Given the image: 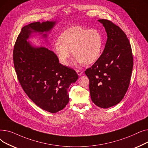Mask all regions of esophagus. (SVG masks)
I'll return each instance as SVG.
<instances>
[{
    "label": "esophagus",
    "mask_w": 148,
    "mask_h": 148,
    "mask_svg": "<svg viewBox=\"0 0 148 148\" xmlns=\"http://www.w3.org/2000/svg\"><path fill=\"white\" fill-rule=\"evenodd\" d=\"M76 72H77V74H78L79 75H82L83 74V72L81 71H80V70H77Z\"/></svg>",
    "instance_id": "34e87169"
}]
</instances>
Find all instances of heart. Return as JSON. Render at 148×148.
Returning a JSON list of instances; mask_svg holds the SVG:
<instances>
[{
  "label": "heart",
  "instance_id": "heart-1",
  "mask_svg": "<svg viewBox=\"0 0 148 148\" xmlns=\"http://www.w3.org/2000/svg\"><path fill=\"white\" fill-rule=\"evenodd\" d=\"M103 45V37L98 29L73 26L61 34L59 40L53 43V49L63 65H68L71 51L78 63L90 65L99 59Z\"/></svg>",
  "mask_w": 148,
  "mask_h": 148
}]
</instances>
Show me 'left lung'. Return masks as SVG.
I'll return each mask as SVG.
<instances>
[{"label":"left lung","instance_id":"obj_1","mask_svg":"<svg viewBox=\"0 0 148 148\" xmlns=\"http://www.w3.org/2000/svg\"><path fill=\"white\" fill-rule=\"evenodd\" d=\"M98 21L105 27L107 40L103 53L85 74L89 80L93 103L107 108L118 104L125 96L133 71V57L123 31L110 20Z\"/></svg>","mask_w":148,"mask_h":148}]
</instances>
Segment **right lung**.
<instances>
[{
	"label": "right lung",
	"mask_w": 148,
	"mask_h": 148,
	"mask_svg": "<svg viewBox=\"0 0 148 148\" xmlns=\"http://www.w3.org/2000/svg\"><path fill=\"white\" fill-rule=\"evenodd\" d=\"M55 23L38 21L24 26L13 50L15 70L23 90L39 107L53 113L68 103L70 86L78 79V75L73 69L60 64L53 51L34 48L27 40L33 32H48Z\"/></svg>",
	"instance_id": "obj_1"
}]
</instances>
